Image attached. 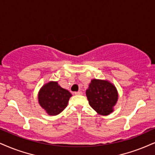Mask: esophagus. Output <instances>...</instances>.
<instances>
[{
	"mask_svg": "<svg viewBox=\"0 0 155 155\" xmlns=\"http://www.w3.org/2000/svg\"><path fill=\"white\" fill-rule=\"evenodd\" d=\"M83 93H82L81 91H78V92H74V95H82Z\"/></svg>",
	"mask_w": 155,
	"mask_h": 155,
	"instance_id": "1",
	"label": "esophagus"
}]
</instances>
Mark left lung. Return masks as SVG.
<instances>
[{"label":"left lung","mask_w":155,"mask_h":155,"mask_svg":"<svg viewBox=\"0 0 155 155\" xmlns=\"http://www.w3.org/2000/svg\"><path fill=\"white\" fill-rule=\"evenodd\" d=\"M89 104L98 114L109 115L118 101L116 87L108 81L93 79L86 90Z\"/></svg>","instance_id":"8db88e82"}]
</instances>
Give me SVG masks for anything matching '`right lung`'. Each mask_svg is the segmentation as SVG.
I'll use <instances>...</instances> for the list:
<instances>
[{
  "instance_id": "right-lung-1",
  "label": "right lung",
  "mask_w": 155,
  "mask_h": 155,
  "mask_svg": "<svg viewBox=\"0 0 155 155\" xmlns=\"http://www.w3.org/2000/svg\"><path fill=\"white\" fill-rule=\"evenodd\" d=\"M72 94L62 88L57 82L51 81L44 85L38 94L39 104L50 116L60 114L68 106Z\"/></svg>"
}]
</instances>
